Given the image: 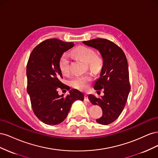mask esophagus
I'll return each mask as SVG.
<instances>
[{"instance_id": "1", "label": "esophagus", "mask_w": 158, "mask_h": 158, "mask_svg": "<svg viewBox=\"0 0 158 158\" xmlns=\"http://www.w3.org/2000/svg\"><path fill=\"white\" fill-rule=\"evenodd\" d=\"M84 100H85V101L88 102H89V99H88V95L87 94H85V95H84Z\"/></svg>"}]
</instances>
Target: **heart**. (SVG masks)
<instances>
[{
  "instance_id": "1",
  "label": "heart",
  "mask_w": 158,
  "mask_h": 158,
  "mask_svg": "<svg viewBox=\"0 0 158 158\" xmlns=\"http://www.w3.org/2000/svg\"><path fill=\"white\" fill-rule=\"evenodd\" d=\"M73 54L78 58L87 63L90 69L94 71H99L103 66V59L98 55H95V51L89 47L79 46L73 51ZM70 59L68 54L64 53L59 59V68L61 73L64 75L69 73ZM91 81L89 76H78L70 80V84L74 88L78 89H85Z\"/></svg>"
}]
</instances>
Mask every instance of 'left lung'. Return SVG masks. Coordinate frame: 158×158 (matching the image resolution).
Wrapping results in <instances>:
<instances>
[{
    "label": "left lung",
    "mask_w": 158,
    "mask_h": 158,
    "mask_svg": "<svg viewBox=\"0 0 158 158\" xmlns=\"http://www.w3.org/2000/svg\"><path fill=\"white\" fill-rule=\"evenodd\" d=\"M83 44L99 50L102 56V69L94 89L98 92L103 89L104 95L98 98L89 95L88 98L93 105H98L102 109V116L96 121L107 125L121 114L130 92L127 57L121 47L106 39L97 38L83 41Z\"/></svg>",
    "instance_id": "8db88e82"
}]
</instances>
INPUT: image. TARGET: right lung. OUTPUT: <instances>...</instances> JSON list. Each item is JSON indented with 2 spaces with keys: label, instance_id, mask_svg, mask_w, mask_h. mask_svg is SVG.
I'll list each match as a JSON object with an SVG mask.
<instances>
[{
  "label": "right lung",
  "instance_id": "1",
  "mask_svg": "<svg viewBox=\"0 0 158 158\" xmlns=\"http://www.w3.org/2000/svg\"><path fill=\"white\" fill-rule=\"evenodd\" d=\"M74 45L73 42L55 38L47 40L33 49L28 59L27 92L33 113L47 125L62 123L67 117L72 104L76 100H84V94L75 89L70 90L66 96L58 94L59 88L68 89V85L60 81L63 75L59 68L60 57Z\"/></svg>",
  "mask_w": 158,
  "mask_h": 158
}]
</instances>
